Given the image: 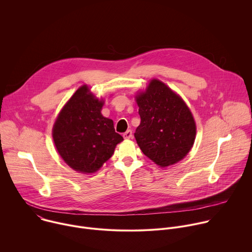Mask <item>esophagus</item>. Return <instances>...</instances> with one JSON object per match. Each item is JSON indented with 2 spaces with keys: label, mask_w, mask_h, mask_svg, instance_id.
<instances>
[{
  "label": "esophagus",
  "mask_w": 252,
  "mask_h": 252,
  "mask_svg": "<svg viewBox=\"0 0 252 252\" xmlns=\"http://www.w3.org/2000/svg\"><path fill=\"white\" fill-rule=\"evenodd\" d=\"M123 136H124L125 139H129V138L132 137V131H131L130 129H128V130H126V131L123 134Z\"/></svg>",
  "instance_id": "34e87169"
}]
</instances>
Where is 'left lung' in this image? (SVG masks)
<instances>
[{
	"label": "left lung",
	"instance_id": "left-lung-1",
	"mask_svg": "<svg viewBox=\"0 0 252 252\" xmlns=\"http://www.w3.org/2000/svg\"><path fill=\"white\" fill-rule=\"evenodd\" d=\"M135 100L140 125L134 137L141 152L160 167L182 160L191 150L196 134L194 119L184 99L154 79Z\"/></svg>",
	"mask_w": 252,
	"mask_h": 252
}]
</instances>
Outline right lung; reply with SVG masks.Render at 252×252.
<instances>
[{
  "label": "right lung",
  "mask_w": 252,
  "mask_h": 252,
  "mask_svg": "<svg viewBox=\"0 0 252 252\" xmlns=\"http://www.w3.org/2000/svg\"><path fill=\"white\" fill-rule=\"evenodd\" d=\"M102 105L103 100L85 85L68 99L55 122L53 138L57 151L76 171L95 172L124 140L116 132L114 122L100 114Z\"/></svg>",
  "instance_id": "1"
}]
</instances>
